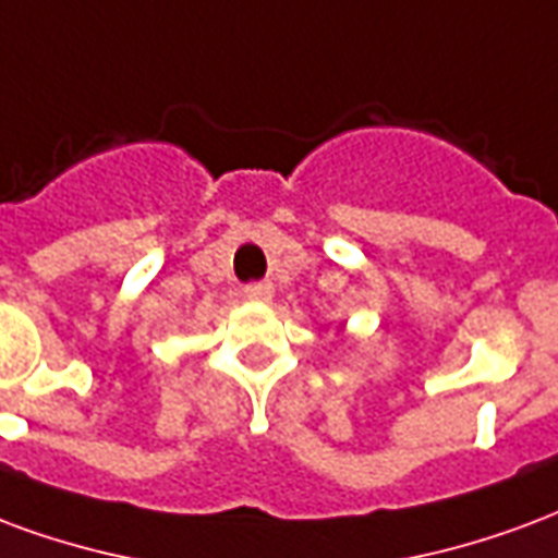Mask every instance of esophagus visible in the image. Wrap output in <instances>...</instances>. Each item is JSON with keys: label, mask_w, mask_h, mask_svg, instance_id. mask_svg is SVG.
I'll list each match as a JSON object with an SVG mask.
<instances>
[{"label": "esophagus", "mask_w": 558, "mask_h": 558, "mask_svg": "<svg viewBox=\"0 0 558 558\" xmlns=\"http://www.w3.org/2000/svg\"><path fill=\"white\" fill-rule=\"evenodd\" d=\"M243 294L246 300H255V303H264V300H270V282H252L243 288Z\"/></svg>", "instance_id": "esophagus-1"}]
</instances>
